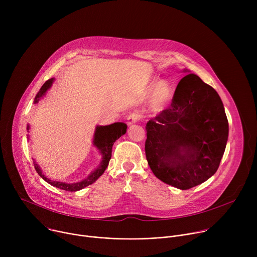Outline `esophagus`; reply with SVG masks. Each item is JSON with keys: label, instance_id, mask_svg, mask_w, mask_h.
Masks as SVG:
<instances>
[{"label": "esophagus", "instance_id": "esophagus-1", "mask_svg": "<svg viewBox=\"0 0 257 257\" xmlns=\"http://www.w3.org/2000/svg\"><path fill=\"white\" fill-rule=\"evenodd\" d=\"M141 119V115L138 113V112H133V113H130L127 117V121H128V124H133V123H136L138 122L139 120Z\"/></svg>", "mask_w": 257, "mask_h": 257}]
</instances>
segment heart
I'll list each match as a JSON object with an SVG mask.
<instances>
[{
	"label": "heart",
	"mask_w": 257,
	"mask_h": 257,
	"mask_svg": "<svg viewBox=\"0 0 257 257\" xmlns=\"http://www.w3.org/2000/svg\"><path fill=\"white\" fill-rule=\"evenodd\" d=\"M172 96V86L166 80L158 81L152 88L149 105L151 111L159 113L167 106Z\"/></svg>",
	"instance_id": "1"
}]
</instances>
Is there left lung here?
I'll use <instances>...</instances> for the list:
<instances>
[{
    "label": "left lung",
    "mask_w": 257,
    "mask_h": 257,
    "mask_svg": "<svg viewBox=\"0 0 257 257\" xmlns=\"http://www.w3.org/2000/svg\"><path fill=\"white\" fill-rule=\"evenodd\" d=\"M145 156L155 176L187 190L209 179L226 150L229 124L217 92L197 75L183 77L169 107L145 126Z\"/></svg>",
    "instance_id": "obj_1"
}]
</instances>
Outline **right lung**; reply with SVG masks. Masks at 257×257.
<instances>
[{
    "label": "right lung",
    "instance_id": "add662e5",
    "mask_svg": "<svg viewBox=\"0 0 257 257\" xmlns=\"http://www.w3.org/2000/svg\"><path fill=\"white\" fill-rule=\"evenodd\" d=\"M54 79H49L47 80L44 85L41 87L39 93L36 94L35 98H34V103L39 102V100L41 99V97L46 93V91L51 87L52 83H53ZM27 129H29L27 127ZM127 130V125L124 123H114L112 125L108 126H97L95 133H94V139H93V143L96 146V148L99 150V152L102 155V161L100 166L93 171L86 179L77 182V183H73V184H67V183H63V182H57V181H51L50 179H48L47 177L44 176V174L42 173V170L40 169L39 165L36 164L35 162H33V166L36 170V172L39 173V175L45 180L47 181L49 184L66 190V191H78L80 189H83L84 187L92 184L93 182H95L101 175L102 173L105 171L109 160H111L112 157V148L114 142L119 139L122 135H124L126 133Z\"/></svg>",
    "mask_w": 257,
    "mask_h": 257
}]
</instances>
